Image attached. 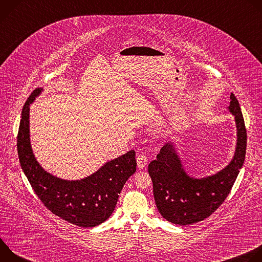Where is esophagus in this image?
<instances>
[{
    "label": "esophagus",
    "mask_w": 262,
    "mask_h": 262,
    "mask_svg": "<svg viewBox=\"0 0 262 262\" xmlns=\"http://www.w3.org/2000/svg\"><path fill=\"white\" fill-rule=\"evenodd\" d=\"M147 162H148V160H147V157H146L145 154H140V155L137 157V163H138V167H139L140 169L145 168L146 165H147Z\"/></svg>",
    "instance_id": "34e87169"
}]
</instances>
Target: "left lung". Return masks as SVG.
<instances>
[{
    "label": "left lung",
    "mask_w": 262,
    "mask_h": 262,
    "mask_svg": "<svg viewBox=\"0 0 262 262\" xmlns=\"http://www.w3.org/2000/svg\"><path fill=\"white\" fill-rule=\"evenodd\" d=\"M230 113L235 117L237 144L230 164L214 175L196 179L186 174L172 143H167L148 166L160 213L177 225H190L213 213L229 195L244 165L247 130L237 98L230 95Z\"/></svg>",
    "instance_id": "obj_1"
}]
</instances>
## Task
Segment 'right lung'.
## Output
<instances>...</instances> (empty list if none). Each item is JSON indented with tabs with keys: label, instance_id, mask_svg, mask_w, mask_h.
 <instances>
[{
	"label": "right lung",
	"instance_id": "1",
	"mask_svg": "<svg viewBox=\"0 0 262 262\" xmlns=\"http://www.w3.org/2000/svg\"><path fill=\"white\" fill-rule=\"evenodd\" d=\"M40 91L36 89L32 92L21 111L17 134L21 169L35 194L54 214L80 227H95L114 211L124 183L136 172V152L130 150L107 162L81 180H64L48 173L33 155L29 132L30 103Z\"/></svg>",
	"mask_w": 262,
	"mask_h": 262
}]
</instances>
